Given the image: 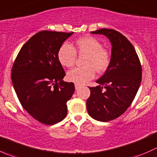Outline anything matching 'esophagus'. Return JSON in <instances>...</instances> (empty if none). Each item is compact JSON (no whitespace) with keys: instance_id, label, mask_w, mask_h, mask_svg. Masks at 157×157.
<instances>
[{"instance_id":"esophagus-1","label":"esophagus","mask_w":157,"mask_h":157,"mask_svg":"<svg viewBox=\"0 0 157 157\" xmlns=\"http://www.w3.org/2000/svg\"><path fill=\"white\" fill-rule=\"evenodd\" d=\"M80 86H81V85L79 84V83H75V89H76V90H78V89H80Z\"/></svg>"}]
</instances>
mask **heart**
<instances>
[{
  "label": "heart",
  "mask_w": 157,
  "mask_h": 157,
  "mask_svg": "<svg viewBox=\"0 0 157 157\" xmlns=\"http://www.w3.org/2000/svg\"><path fill=\"white\" fill-rule=\"evenodd\" d=\"M77 52L80 56H85L83 61L84 67H75L68 71L67 78L69 81L82 84L94 77L96 71L103 73L108 69L111 62V54L102 47L99 39L93 36H85L76 41V49L67 42L61 45L58 52L60 64L70 67L74 64Z\"/></svg>",
  "instance_id": "1"
}]
</instances>
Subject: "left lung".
I'll return each instance as SVG.
<instances>
[{
  "instance_id": "8db88e82",
  "label": "left lung",
  "mask_w": 157,
  "mask_h": 157,
  "mask_svg": "<svg viewBox=\"0 0 157 157\" xmlns=\"http://www.w3.org/2000/svg\"><path fill=\"white\" fill-rule=\"evenodd\" d=\"M91 33L107 36L112 45L109 67L96 80L99 86L90 87L86 101L89 115L106 122L121 116L132 103L141 82V64L132 44L119 32L101 29Z\"/></svg>"
}]
</instances>
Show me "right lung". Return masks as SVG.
<instances>
[{
  "mask_svg": "<svg viewBox=\"0 0 157 157\" xmlns=\"http://www.w3.org/2000/svg\"><path fill=\"white\" fill-rule=\"evenodd\" d=\"M72 33L42 31L31 37L19 52L11 79L23 108L45 124H55L67 115V102L74 83L63 81L65 72L58 52Z\"/></svg>",
  "mask_w": 157,
  "mask_h": 157,
  "instance_id": "1",
  "label": "right lung"
}]
</instances>
